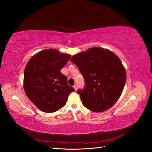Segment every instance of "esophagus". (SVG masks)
<instances>
[{
  "label": "esophagus",
  "mask_w": 152,
  "mask_h": 152,
  "mask_svg": "<svg viewBox=\"0 0 152 152\" xmlns=\"http://www.w3.org/2000/svg\"><path fill=\"white\" fill-rule=\"evenodd\" d=\"M73 88L75 89V91H77V89H78V86H77V84H75L74 86H73Z\"/></svg>",
  "instance_id": "1"
}]
</instances>
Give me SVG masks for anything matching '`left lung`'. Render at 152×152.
Wrapping results in <instances>:
<instances>
[{"label": "left lung", "mask_w": 152, "mask_h": 152, "mask_svg": "<svg viewBox=\"0 0 152 152\" xmlns=\"http://www.w3.org/2000/svg\"><path fill=\"white\" fill-rule=\"evenodd\" d=\"M70 61L84 78V89L77 91L84 107L94 112L111 108L126 82V70L117 55L102 48H92L73 56Z\"/></svg>", "instance_id": "obj_1"}]
</instances>
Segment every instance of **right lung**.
I'll list each match as a JSON object with an SVG mask.
<instances>
[{
  "instance_id": "obj_1",
  "label": "right lung",
  "mask_w": 152,
  "mask_h": 152,
  "mask_svg": "<svg viewBox=\"0 0 152 152\" xmlns=\"http://www.w3.org/2000/svg\"><path fill=\"white\" fill-rule=\"evenodd\" d=\"M70 56L57 49H48L35 54L26 64L23 80L25 93L44 112L58 111L65 106L70 93L75 91L60 72Z\"/></svg>"
}]
</instances>
